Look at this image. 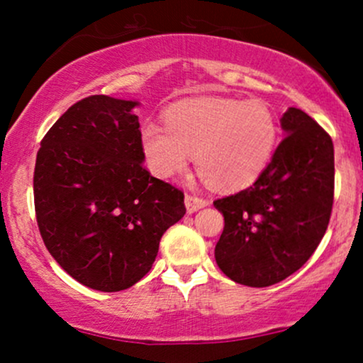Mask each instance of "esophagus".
I'll use <instances>...</instances> for the list:
<instances>
[{"mask_svg":"<svg viewBox=\"0 0 363 363\" xmlns=\"http://www.w3.org/2000/svg\"><path fill=\"white\" fill-rule=\"evenodd\" d=\"M184 201H186L187 213H194V211H198V210H201V208L208 206L206 199L198 198V196H193V194H186Z\"/></svg>","mask_w":363,"mask_h":363,"instance_id":"1","label":"esophagus"}]
</instances>
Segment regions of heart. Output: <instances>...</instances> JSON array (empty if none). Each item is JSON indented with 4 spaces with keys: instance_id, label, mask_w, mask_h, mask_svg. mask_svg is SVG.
Masks as SVG:
<instances>
[{
    "instance_id": "1",
    "label": "heart",
    "mask_w": 363,
    "mask_h": 363,
    "mask_svg": "<svg viewBox=\"0 0 363 363\" xmlns=\"http://www.w3.org/2000/svg\"><path fill=\"white\" fill-rule=\"evenodd\" d=\"M167 126L141 128V148L153 176L169 179L194 157L210 186L235 191L251 186L272 162L278 119L268 104L228 97L184 101L167 112Z\"/></svg>"
}]
</instances>
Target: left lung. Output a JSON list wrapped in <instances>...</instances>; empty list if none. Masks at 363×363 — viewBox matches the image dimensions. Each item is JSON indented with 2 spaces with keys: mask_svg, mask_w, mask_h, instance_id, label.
<instances>
[{
  "mask_svg": "<svg viewBox=\"0 0 363 363\" xmlns=\"http://www.w3.org/2000/svg\"><path fill=\"white\" fill-rule=\"evenodd\" d=\"M285 138L257 181L216 199L225 227L215 245L218 268L245 286L280 283L306 264L326 232L335 193V148L311 116L289 107Z\"/></svg>",
  "mask_w": 363,
  "mask_h": 363,
  "instance_id": "8db88e82",
  "label": "left lung"
}]
</instances>
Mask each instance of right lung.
<instances>
[{
	"instance_id": "obj_1",
	"label": "right lung",
	"mask_w": 363,
	"mask_h": 363,
	"mask_svg": "<svg viewBox=\"0 0 363 363\" xmlns=\"http://www.w3.org/2000/svg\"><path fill=\"white\" fill-rule=\"evenodd\" d=\"M138 101L91 95L40 141L34 201L40 235L69 277L99 291L135 285L162 235L186 213L184 194L143 167Z\"/></svg>"
}]
</instances>
